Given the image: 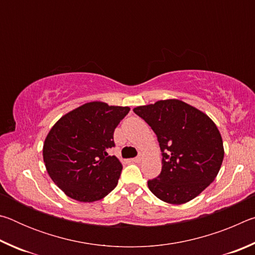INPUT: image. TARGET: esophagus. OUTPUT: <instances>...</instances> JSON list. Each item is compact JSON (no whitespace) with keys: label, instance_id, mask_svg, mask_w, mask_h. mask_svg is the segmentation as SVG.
<instances>
[{"label":"esophagus","instance_id":"1","mask_svg":"<svg viewBox=\"0 0 255 255\" xmlns=\"http://www.w3.org/2000/svg\"><path fill=\"white\" fill-rule=\"evenodd\" d=\"M143 156H144V154H143V153H139V154H138V156H136V157L131 158V162L139 163V162L141 161V159H143Z\"/></svg>","mask_w":255,"mask_h":255}]
</instances>
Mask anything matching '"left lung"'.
Returning a JSON list of instances; mask_svg holds the SVG:
<instances>
[{
    "label": "left lung",
    "instance_id": "obj_1",
    "mask_svg": "<svg viewBox=\"0 0 255 255\" xmlns=\"http://www.w3.org/2000/svg\"><path fill=\"white\" fill-rule=\"evenodd\" d=\"M133 112L156 133L162 171L148 180L158 199L173 205L188 202L213 182L224 158L223 139L213 120L180 100H161Z\"/></svg>",
    "mask_w": 255,
    "mask_h": 255
}]
</instances>
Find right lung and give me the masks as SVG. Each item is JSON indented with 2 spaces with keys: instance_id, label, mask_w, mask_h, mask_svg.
I'll use <instances>...</instances> for the list:
<instances>
[{
  "instance_id": "right-lung-1",
  "label": "right lung",
  "mask_w": 255,
  "mask_h": 255,
  "mask_svg": "<svg viewBox=\"0 0 255 255\" xmlns=\"http://www.w3.org/2000/svg\"><path fill=\"white\" fill-rule=\"evenodd\" d=\"M130 108L89 102L63 116L47 135L42 149L51 180L81 202L102 199L117 187L123 165L110 156L114 132Z\"/></svg>"
}]
</instances>
